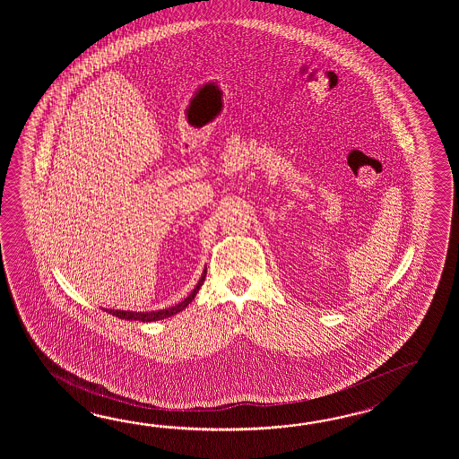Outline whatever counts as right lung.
Masks as SVG:
<instances>
[{"instance_id":"1","label":"right lung","mask_w":459,"mask_h":459,"mask_svg":"<svg viewBox=\"0 0 459 459\" xmlns=\"http://www.w3.org/2000/svg\"><path fill=\"white\" fill-rule=\"evenodd\" d=\"M205 277L206 267L204 273H202V277H200V281L196 283L195 289L190 292V295H188L186 299H184L182 302L177 303L174 307L164 308V310H152V312H126V310H109V308H105V310H107L108 313H111V315H115L117 318H123V320H137V322L144 323L164 320V318H169V316H172V315L182 312L184 308H186V305L195 299V295L198 293V290H200V287L205 282Z\"/></svg>"}]
</instances>
